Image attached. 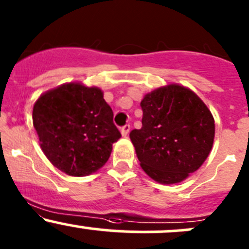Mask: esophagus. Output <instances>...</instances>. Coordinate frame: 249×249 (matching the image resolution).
Returning a JSON list of instances; mask_svg holds the SVG:
<instances>
[{
    "label": "esophagus",
    "instance_id": "esophagus-1",
    "mask_svg": "<svg viewBox=\"0 0 249 249\" xmlns=\"http://www.w3.org/2000/svg\"><path fill=\"white\" fill-rule=\"evenodd\" d=\"M130 130H131V126H130L129 124H126V125H124V126L122 127V130H120V132H122V135L124 136V137H126V136L129 135Z\"/></svg>",
    "mask_w": 249,
    "mask_h": 249
}]
</instances>
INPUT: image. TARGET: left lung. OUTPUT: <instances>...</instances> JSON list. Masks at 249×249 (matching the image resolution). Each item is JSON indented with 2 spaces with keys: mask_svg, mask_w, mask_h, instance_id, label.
<instances>
[{
  "mask_svg": "<svg viewBox=\"0 0 249 249\" xmlns=\"http://www.w3.org/2000/svg\"><path fill=\"white\" fill-rule=\"evenodd\" d=\"M142 127L130 132L140 164L163 185L184 181L213 149L214 119L199 96L178 83L145 94Z\"/></svg>",
  "mask_w": 249,
  "mask_h": 249,
  "instance_id": "obj_1",
  "label": "left lung"
}]
</instances>
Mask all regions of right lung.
<instances>
[{
    "label": "right lung",
    "mask_w": 249,
    "mask_h": 249,
    "mask_svg": "<svg viewBox=\"0 0 249 249\" xmlns=\"http://www.w3.org/2000/svg\"><path fill=\"white\" fill-rule=\"evenodd\" d=\"M33 126L48 160L71 177H86L109 159L122 135L104 91L81 82L63 83L41 94L33 106Z\"/></svg>",
    "instance_id": "add662e5"
}]
</instances>
